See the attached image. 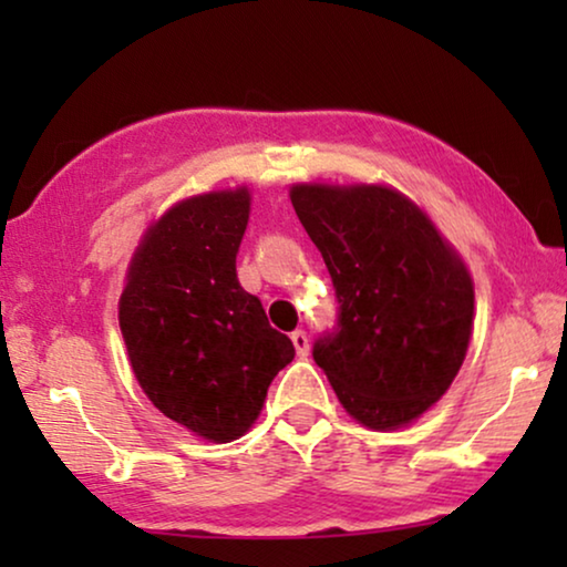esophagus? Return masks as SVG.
<instances>
[{"mask_svg": "<svg viewBox=\"0 0 567 567\" xmlns=\"http://www.w3.org/2000/svg\"><path fill=\"white\" fill-rule=\"evenodd\" d=\"M291 343H293V351H297V355H301V359H305V355L309 353L307 332L305 330H293L291 332Z\"/></svg>", "mask_w": 567, "mask_h": 567, "instance_id": "1", "label": "esophagus"}]
</instances>
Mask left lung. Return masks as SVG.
<instances>
[{"instance_id":"obj_1","label":"left lung","mask_w":567,"mask_h":567,"mask_svg":"<svg viewBox=\"0 0 567 567\" xmlns=\"http://www.w3.org/2000/svg\"><path fill=\"white\" fill-rule=\"evenodd\" d=\"M301 227L336 286L338 328L315 343L346 413L398 431L460 374L475 322L467 262L429 212L384 183H293Z\"/></svg>"}]
</instances>
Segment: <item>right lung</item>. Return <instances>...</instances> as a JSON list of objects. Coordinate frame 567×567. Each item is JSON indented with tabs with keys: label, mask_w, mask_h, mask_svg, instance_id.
<instances>
[{
	"label": "right lung",
	"mask_w": 567,
	"mask_h": 567,
	"mask_svg": "<svg viewBox=\"0 0 567 567\" xmlns=\"http://www.w3.org/2000/svg\"><path fill=\"white\" fill-rule=\"evenodd\" d=\"M247 185L177 200L131 255L118 299L128 363L152 405L193 436L229 444L266 405L293 346L237 281Z\"/></svg>",
	"instance_id": "right-lung-1"
}]
</instances>
